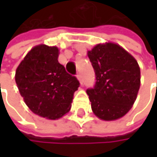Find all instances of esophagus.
<instances>
[{
    "label": "esophagus",
    "instance_id": "1",
    "mask_svg": "<svg viewBox=\"0 0 157 157\" xmlns=\"http://www.w3.org/2000/svg\"><path fill=\"white\" fill-rule=\"evenodd\" d=\"M76 76H77V79L79 80L80 83H81V84H82V83H83V79H82V75H81V74H78V75H77Z\"/></svg>",
    "mask_w": 157,
    "mask_h": 157
}]
</instances>
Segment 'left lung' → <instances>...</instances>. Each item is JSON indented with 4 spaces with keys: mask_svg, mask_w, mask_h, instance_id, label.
<instances>
[{
    "mask_svg": "<svg viewBox=\"0 0 157 157\" xmlns=\"http://www.w3.org/2000/svg\"><path fill=\"white\" fill-rule=\"evenodd\" d=\"M95 73L94 88L86 90L94 113L105 121L123 117L132 108L140 88L136 60L120 45L106 43L88 51Z\"/></svg>",
    "mask_w": 157,
    "mask_h": 157,
    "instance_id": "obj_1",
    "label": "left lung"
}]
</instances>
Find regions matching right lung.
I'll return each mask as SVG.
<instances>
[{
  "label": "right lung",
  "mask_w": 157,
  "mask_h": 157,
  "mask_svg": "<svg viewBox=\"0 0 157 157\" xmlns=\"http://www.w3.org/2000/svg\"><path fill=\"white\" fill-rule=\"evenodd\" d=\"M59 50L40 44L33 47L21 62L15 82L21 95L33 113L55 120L71 109L75 92L80 82L58 62Z\"/></svg>",
  "instance_id": "obj_1"
}]
</instances>
